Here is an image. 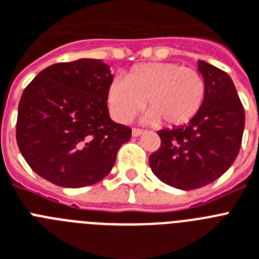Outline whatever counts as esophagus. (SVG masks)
<instances>
[{"label":"esophagus","instance_id":"34e87169","mask_svg":"<svg viewBox=\"0 0 259 259\" xmlns=\"http://www.w3.org/2000/svg\"><path fill=\"white\" fill-rule=\"evenodd\" d=\"M142 134L143 131L142 130H139V128H134V130H132V136H134V138H138V136H140Z\"/></svg>","mask_w":259,"mask_h":259}]
</instances>
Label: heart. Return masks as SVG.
<instances>
[{"label":"heart","mask_w":259,"mask_h":259,"mask_svg":"<svg viewBox=\"0 0 259 259\" xmlns=\"http://www.w3.org/2000/svg\"><path fill=\"white\" fill-rule=\"evenodd\" d=\"M205 96V80L196 68L151 62L135 66L125 79L115 78L107 90V104L120 123H128L147 104L143 121L181 125L200 112Z\"/></svg>","instance_id":"1"}]
</instances>
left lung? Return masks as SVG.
I'll use <instances>...</instances> for the list:
<instances>
[{
  "label": "left lung",
  "mask_w": 259,
  "mask_h": 259,
  "mask_svg": "<svg viewBox=\"0 0 259 259\" xmlns=\"http://www.w3.org/2000/svg\"><path fill=\"white\" fill-rule=\"evenodd\" d=\"M206 86L201 110L188 124L159 131L161 145L149 156L155 176L170 187L191 191L221 177L240 152L245 111L225 71L197 62Z\"/></svg>",
  "instance_id": "obj_1"
}]
</instances>
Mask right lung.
Instances as JSON below:
<instances>
[{
	"instance_id": "obj_1",
	"label": "right lung",
	"mask_w": 259,
	"mask_h": 259,
	"mask_svg": "<svg viewBox=\"0 0 259 259\" xmlns=\"http://www.w3.org/2000/svg\"><path fill=\"white\" fill-rule=\"evenodd\" d=\"M114 80L102 59L55 63L38 74L18 104L17 143L34 172L65 188L99 183L111 172L131 128L110 117Z\"/></svg>"
}]
</instances>
